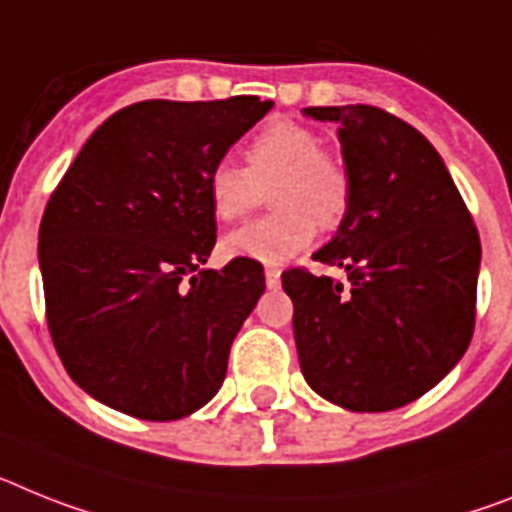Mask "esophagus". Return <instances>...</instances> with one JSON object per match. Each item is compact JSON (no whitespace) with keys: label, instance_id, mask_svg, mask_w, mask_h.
<instances>
[{"label":"esophagus","instance_id":"obj_1","mask_svg":"<svg viewBox=\"0 0 512 512\" xmlns=\"http://www.w3.org/2000/svg\"><path fill=\"white\" fill-rule=\"evenodd\" d=\"M265 283H268V289H278V286H281V270L268 265V268H265Z\"/></svg>","mask_w":512,"mask_h":512}]
</instances>
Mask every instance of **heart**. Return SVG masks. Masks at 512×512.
Returning <instances> with one entry per match:
<instances>
[{
  "label": "heart",
  "instance_id": "heart-1",
  "mask_svg": "<svg viewBox=\"0 0 512 512\" xmlns=\"http://www.w3.org/2000/svg\"><path fill=\"white\" fill-rule=\"evenodd\" d=\"M247 169L218 161L208 171L210 208L218 221H239L263 200L273 213L223 239L229 257L283 263L315 239L317 223L336 229L351 205V171L322 137L294 119H273L244 148Z\"/></svg>",
  "mask_w": 512,
  "mask_h": 512
}]
</instances>
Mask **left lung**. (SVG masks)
Masks as SVG:
<instances>
[{"label":"left lung","mask_w":512,"mask_h":512,"mask_svg":"<svg viewBox=\"0 0 512 512\" xmlns=\"http://www.w3.org/2000/svg\"><path fill=\"white\" fill-rule=\"evenodd\" d=\"M304 114L341 124L351 205L312 255L346 281L307 268L281 276L302 375L343 409H401L435 388L471 343L479 231L437 150L409 122L367 103Z\"/></svg>","instance_id":"obj_1"}]
</instances>
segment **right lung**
<instances>
[{"label": "right lung", "instance_id": "obj_1", "mask_svg": "<svg viewBox=\"0 0 512 512\" xmlns=\"http://www.w3.org/2000/svg\"><path fill=\"white\" fill-rule=\"evenodd\" d=\"M273 101H140L77 153L38 231L46 322L64 369L122 414L171 422L218 393L263 265L216 247L208 171Z\"/></svg>", "mask_w": 512, "mask_h": 512}]
</instances>
